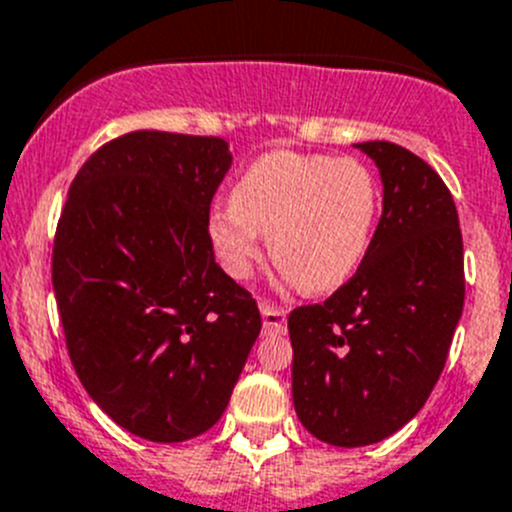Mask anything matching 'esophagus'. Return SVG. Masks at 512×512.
<instances>
[{
  "label": "esophagus",
  "mask_w": 512,
  "mask_h": 512,
  "mask_svg": "<svg viewBox=\"0 0 512 512\" xmlns=\"http://www.w3.org/2000/svg\"><path fill=\"white\" fill-rule=\"evenodd\" d=\"M260 313H262V326H265L267 333H283L285 331V323H288V310L280 308V305H275V303H267V300H262Z\"/></svg>",
  "instance_id": "obj_1"
}]
</instances>
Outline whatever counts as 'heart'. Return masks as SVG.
Returning <instances> with one entry per match:
<instances>
[{
  "label": "heart",
  "instance_id": "heart-1",
  "mask_svg": "<svg viewBox=\"0 0 512 512\" xmlns=\"http://www.w3.org/2000/svg\"><path fill=\"white\" fill-rule=\"evenodd\" d=\"M379 181L351 156L267 151L234 181L227 207L209 214L219 265L245 278L267 234L272 262L308 293L341 288L374 232Z\"/></svg>",
  "mask_w": 512,
  "mask_h": 512
}]
</instances>
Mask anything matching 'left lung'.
I'll use <instances>...</instances> for the list:
<instances>
[{
  "label": "left lung",
  "mask_w": 512,
  "mask_h": 512,
  "mask_svg": "<svg viewBox=\"0 0 512 512\" xmlns=\"http://www.w3.org/2000/svg\"><path fill=\"white\" fill-rule=\"evenodd\" d=\"M356 148L384 181L374 240L331 298L288 318L295 412L336 447L381 442L424 407L465 303L460 217L442 176L396 143Z\"/></svg>",
  "instance_id": "left-lung-1"
}]
</instances>
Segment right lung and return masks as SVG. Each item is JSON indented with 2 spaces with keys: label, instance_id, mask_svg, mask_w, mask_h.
I'll list each match as a JSON object with an SVG mask.
<instances>
[{
  "label": "right lung",
  "instance_id": "1",
  "mask_svg": "<svg viewBox=\"0 0 512 512\" xmlns=\"http://www.w3.org/2000/svg\"><path fill=\"white\" fill-rule=\"evenodd\" d=\"M229 166L219 136L126 133L80 166L57 219L52 288L75 374L151 442L214 427L260 336L257 300L209 242Z\"/></svg>",
  "mask_w": 512,
  "mask_h": 512
}]
</instances>
